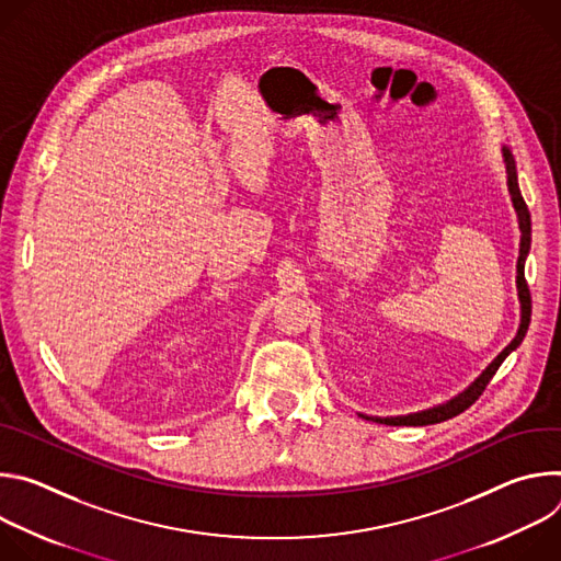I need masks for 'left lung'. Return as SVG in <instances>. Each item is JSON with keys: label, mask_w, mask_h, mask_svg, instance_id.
<instances>
[{"label": "left lung", "mask_w": 561, "mask_h": 561, "mask_svg": "<svg viewBox=\"0 0 561 561\" xmlns=\"http://www.w3.org/2000/svg\"><path fill=\"white\" fill-rule=\"evenodd\" d=\"M502 157H504V167H506V184H508V193H511V202L513 208L517 213V221H519V230H522V239H519V257H517V297H519V308H522V319H519V329L515 340L489 364V368L479 375L466 390H461L459 394H455L453 399H448L446 404L420 411V413H409V415H397V417H368L362 415L368 422H377V424H386V426H428V424H439L446 422L459 413H463L470 404H474V399L484 392L486 383L493 379V375L497 373V368L502 366V362L522 344V340L526 337L528 324H530V290L524 277V264L530 251V213L528 206L522 197L519 191V182H517V167H515V157L511 152L508 146H502Z\"/></svg>", "instance_id": "left-lung-1"}]
</instances>
